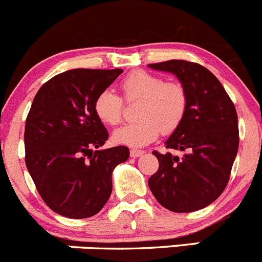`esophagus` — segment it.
<instances>
[{
    "mask_svg": "<svg viewBox=\"0 0 262 262\" xmlns=\"http://www.w3.org/2000/svg\"><path fill=\"white\" fill-rule=\"evenodd\" d=\"M131 158H139L144 154V150H140V149H131L130 151Z\"/></svg>",
    "mask_w": 262,
    "mask_h": 262,
    "instance_id": "obj_1",
    "label": "esophagus"
}]
</instances>
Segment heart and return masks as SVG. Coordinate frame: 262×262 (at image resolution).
I'll return each instance as SVG.
<instances>
[{
  "label": "heart",
  "mask_w": 262,
  "mask_h": 262,
  "mask_svg": "<svg viewBox=\"0 0 262 262\" xmlns=\"http://www.w3.org/2000/svg\"><path fill=\"white\" fill-rule=\"evenodd\" d=\"M127 102L140 100L135 122L113 132L117 144L145 146L159 134L169 135L181 126L187 113L188 98L185 86L177 81H164L158 75L137 70L121 81ZM94 112L102 123L116 126L122 121L123 102L112 90H103L94 100Z\"/></svg>",
  "instance_id": "obj_1"
}]
</instances>
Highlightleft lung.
<instances>
[{
  "label": "left lung",
  "mask_w": 262,
  "mask_h": 262,
  "mask_svg": "<svg viewBox=\"0 0 262 262\" xmlns=\"http://www.w3.org/2000/svg\"><path fill=\"white\" fill-rule=\"evenodd\" d=\"M149 67L174 74L188 98L185 120L165 141L167 149L185 155L152 151L159 168L147 181L150 191L170 211L200 210L222 195L229 181L239 144L237 111L222 82L201 64L170 59Z\"/></svg>",
  "instance_id": "left-lung-1"
}]
</instances>
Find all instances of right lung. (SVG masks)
Segmentation results:
<instances>
[{"mask_svg": "<svg viewBox=\"0 0 262 262\" xmlns=\"http://www.w3.org/2000/svg\"><path fill=\"white\" fill-rule=\"evenodd\" d=\"M121 69H75L43 84L25 122V164L40 198L62 216L99 213L112 193V172L130 157L127 146H103L108 131L94 100Z\"/></svg>", "mask_w": 262, "mask_h": 262, "instance_id": "right-lung-1", "label": "right lung"}]
</instances>
